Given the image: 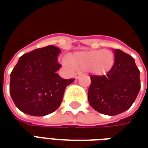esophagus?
<instances>
[{
  "label": "esophagus",
  "instance_id": "1",
  "mask_svg": "<svg viewBox=\"0 0 148 148\" xmlns=\"http://www.w3.org/2000/svg\"><path fill=\"white\" fill-rule=\"evenodd\" d=\"M82 74L81 72H77V73H76V74H75V75H74V77H75V78H76V79H77V78L80 77Z\"/></svg>",
  "mask_w": 148,
  "mask_h": 148
}]
</instances>
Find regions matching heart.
I'll use <instances>...</instances> for the list:
<instances>
[{
    "label": "heart",
    "instance_id": "obj_1",
    "mask_svg": "<svg viewBox=\"0 0 148 148\" xmlns=\"http://www.w3.org/2000/svg\"><path fill=\"white\" fill-rule=\"evenodd\" d=\"M67 65L76 70L90 71L96 74H106L112 67L114 56L109 50L84 51L68 57Z\"/></svg>",
    "mask_w": 148,
    "mask_h": 148
}]
</instances>
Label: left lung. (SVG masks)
<instances>
[{"instance_id": "obj_1", "label": "left lung", "mask_w": 148, "mask_h": 148, "mask_svg": "<svg viewBox=\"0 0 148 148\" xmlns=\"http://www.w3.org/2000/svg\"><path fill=\"white\" fill-rule=\"evenodd\" d=\"M114 64L106 75H92L88 90L90 105L98 112L115 116L132 106L140 90V71L134 58L115 49Z\"/></svg>"}]
</instances>
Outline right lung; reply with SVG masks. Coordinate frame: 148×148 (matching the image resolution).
I'll return each instance as SVG.
<instances>
[{
	"instance_id": "1",
	"label": "right lung",
	"mask_w": 148,
	"mask_h": 148,
	"mask_svg": "<svg viewBox=\"0 0 148 148\" xmlns=\"http://www.w3.org/2000/svg\"><path fill=\"white\" fill-rule=\"evenodd\" d=\"M61 50L50 45L22 55L10 75L9 91L21 112L42 116L61 105L66 87L74 79H63L56 72L61 68L58 56Z\"/></svg>"
}]
</instances>
